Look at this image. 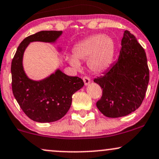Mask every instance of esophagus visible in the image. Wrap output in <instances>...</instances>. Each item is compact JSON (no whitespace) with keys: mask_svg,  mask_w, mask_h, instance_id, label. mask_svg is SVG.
Returning a JSON list of instances; mask_svg holds the SVG:
<instances>
[{"mask_svg":"<svg viewBox=\"0 0 159 159\" xmlns=\"http://www.w3.org/2000/svg\"><path fill=\"white\" fill-rule=\"evenodd\" d=\"M83 81L84 82V84L86 86L89 85V84L90 83V78L89 77H87V76H84V77L83 78Z\"/></svg>","mask_w":159,"mask_h":159,"instance_id":"34e87169","label":"esophagus"}]
</instances>
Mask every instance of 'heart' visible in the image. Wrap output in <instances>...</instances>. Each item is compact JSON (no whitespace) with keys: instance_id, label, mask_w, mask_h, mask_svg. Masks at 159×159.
<instances>
[{"instance_id":"obj_1","label":"heart","mask_w":159,"mask_h":159,"mask_svg":"<svg viewBox=\"0 0 159 159\" xmlns=\"http://www.w3.org/2000/svg\"><path fill=\"white\" fill-rule=\"evenodd\" d=\"M116 43L114 38L104 34H94L75 45L73 55L66 60L75 69H81V61L87 60V66L94 72H102L110 67L114 60Z\"/></svg>"}]
</instances>
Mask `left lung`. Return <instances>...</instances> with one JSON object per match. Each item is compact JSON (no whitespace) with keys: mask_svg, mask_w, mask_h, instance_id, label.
I'll return each instance as SVG.
<instances>
[{"mask_svg":"<svg viewBox=\"0 0 159 159\" xmlns=\"http://www.w3.org/2000/svg\"><path fill=\"white\" fill-rule=\"evenodd\" d=\"M117 61L94 82L102 88L96 106L105 116L121 117L140 106L147 92L149 72L143 47L129 30H125Z\"/></svg>","mask_w":159,"mask_h":159,"instance_id":"obj_1","label":"left lung"}]
</instances>
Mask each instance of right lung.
<instances>
[{
    "instance_id": "add662e5",
    "label": "right lung",
    "mask_w": 159,
    "mask_h": 159,
    "mask_svg": "<svg viewBox=\"0 0 159 159\" xmlns=\"http://www.w3.org/2000/svg\"><path fill=\"white\" fill-rule=\"evenodd\" d=\"M62 33L43 30L27 36L20 43L12 61L14 97L25 114L38 123H52L64 116L71 107L72 95L84 84L81 78L66 75L60 69L40 81L29 78L24 70L23 55L30 43H55Z\"/></svg>"
}]
</instances>
